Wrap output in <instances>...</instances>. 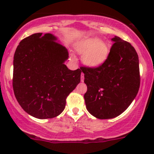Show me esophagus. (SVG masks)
Returning <instances> with one entry per match:
<instances>
[{
  "instance_id": "34e87169",
  "label": "esophagus",
  "mask_w": 154,
  "mask_h": 154,
  "mask_svg": "<svg viewBox=\"0 0 154 154\" xmlns=\"http://www.w3.org/2000/svg\"><path fill=\"white\" fill-rule=\"evenodd\" d=\"M81 81H84V74L83 73H81Z\"/></svg>"
}]
</instances>
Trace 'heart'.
<instances>
[{
  "mask_svg": "<svg viewBox=\"0 0 154 154\" xmlns=\"http://www.w3.org/2000/svg\"><path fill=\"white\" fill-rule=\"evenodd\" d=\"M76 49L83 55V61L89 67H97L106 60L109 49L106 43L96 38H91L80 42Z\"/></svg>",
  "mask_w": 154,
  "mask_h": 154,
  "instance_id": "obj_1",
  "label": "heart"
}]
</instances>
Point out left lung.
<instances>
[{"label":"left lung","mask_w":154,"mask_h":154,"mask_svg":"<svg viewBox=\"0 0 154 154\" xmlns=\"http://www.w3.org/2000/svg\"><path fill=\"white\" fill-rule=\"evenodd\" d=\"M106 60L97 67L81 66L87 91L86 109L99 119L117 117L136 97L140 86L139 57L128 42L118 36Z\"/></svg>","instance_id":"1"}]
</instances>
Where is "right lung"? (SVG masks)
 I'll use <instances>...</instances> for the list:
<instances>
[{
    "label": "right lung",
    "mask_w": 154,
    "mask_h": 154,
    "mask_svg": "<svg viewBox=\"0 0 154 154\" xmlns=\"http://www.w3.org/2000/svg\"><path fill=\"white\" fill-rule=\"evenodd\" d=\"M56 40L51 33H34L20 42L14 54L15 98L26 112L36 119L59 116L68 94L80 82L81 69L66 67L68 52Z\"/></svg>",
    "instance_id": "add662e5"
}]
</instances>
